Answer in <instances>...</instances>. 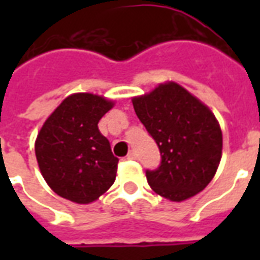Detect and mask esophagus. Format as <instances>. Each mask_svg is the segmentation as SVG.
<instances>
[{"instance_id":"esophagus-1","label":"esophagus","mask_w":260,"mask_h":260,"mask_svg":"<svg viewBox=\"0 0 260 260\" xmlns=\"http://www.w3.org/2000/svg\"><path fill=\"white\" fill-rule=\"evenodd\" d=\"M126 158H128V160H135V158H136V153L134 152V150H131V152L128 153V156H126Z\"/></svg>"}]
</instances>
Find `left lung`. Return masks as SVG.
<instances>
[{"label":"left lung","mask_w":260,"mask_h":260,"mask_svg":"<svg viewBox=\"0 0 260 260\" xmlns=\"http://www.w3.org/2000/svg\"><path fill=\"white\" fill-rule=\"evenodd\" d=\"M132 104L161 154L157 169L146 170L150 188L173 202L203 191L221 160L223 135L214 114L174 82L134 97Z\"/></svg>","instance_id":"obj_1"}]
</instances>
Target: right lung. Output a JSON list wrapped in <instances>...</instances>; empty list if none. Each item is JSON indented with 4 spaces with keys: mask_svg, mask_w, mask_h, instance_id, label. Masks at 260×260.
<instances>
[{
    "mask_svg": "<svg viewBox=\"0 0 260 260\" xmlns=\"http://www.w3.org/2000/svg\"><path fill=\"white\" fill-rule=\"evenodd\" d=\"M114 103L91 93H75L46 119L35 150L43 178L57 195L86 205L113 185L118 158L99 131Z\"/></svg>",
    "mask_w": 260,
    "mask_h": 260,
    "instance_id": "add662e5",
    "label": "right lung"
}]
</instances>
